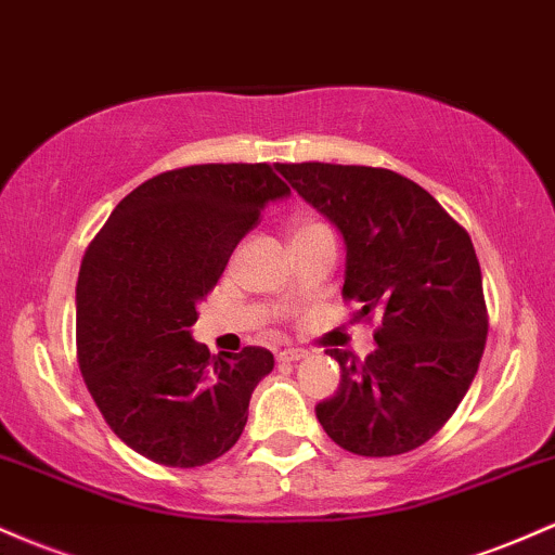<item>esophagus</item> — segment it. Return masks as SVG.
<instances>
[{"mask_svg":"<svg viewBox=\"0 0 555 555\" xmlns=\"http://www.w3.org/2000/svg\"><path fill=\"white\" fill-rule=\"evenodd\" d=\"M307 359V351L304 348H285V351L278 353V361H301Z\"/></svg>","mask_w":555,"mask_h":555,"instance_id":"1","label":"esophagus"}]
</instances>
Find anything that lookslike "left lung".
Instances as JSON below:
<instances>
[{"label": "left lung", "mask_w": 555, "mask_h": 555, "mask_svg": "<svg viewBox=\"0 0 555 555\" xmlns=\"http://www.w3.org/2000/svg\"><path fill=\"white\" fill-rule=\"evenodd\" d=\"M346 246L344 296L377 314V348L340 364L317 420L346 451L398 456L451 420L477 375L488 338L482 272L469 233L414 180L383 167L275 165Z\"/></svg>", "instance_id": "8db88e82"}]
</instances>
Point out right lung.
Returning <instances> with one entry per match:
<instances>
[{"instance_id":"1","label":"right lung","mask_w":555,"mask_h":555,"mask_svg":"<svg viewBox=\"0 0 555 555\" xmlns=\"http://www.w3.org/2000/svg\"><path fill=\"white\" fill-rule=\"evenodd\" d=\"M288 194L264 162L180 167L130 191L86 248L80 372L112 433L141 456L191 469L244 433L275 357L259 346L211 357L191 325L261 209Z\"/></svg>"}]
</instances>
